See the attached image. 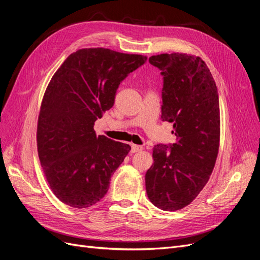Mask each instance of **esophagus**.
<instances>
[{"mask_svg":"<svg viewBox=\"0 0 260 260\" xmlns=\"http://www.w3.org/2000/svg\"><path fill=\"white\" fill-rule=\"evenodd\" d=\"M143 147L141 145H137V144H131V153H137V152H140L142 151Z\"/></svg>","mask_w":260,"mask_h":260,"instance_id":"obj_1","label":"esophagus"}]
</instances>
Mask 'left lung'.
<instances>
[{"instance_id": "obj_1", "label": "left lung", "mask_w": 260, "mask_h": 260, "mask_svg": "<svg viewBox=\"0 0 260 260\" xmlns=\"http://www.w3.org/2000/svg\"><path fill=\"white\" fill-rule=\"evenodd\" d=\"M148 61L161 72V120L174 123L176 142L154 146L146 193L156 207L175 211L193 202L214 170L220 140L218 90L199 56L160 54Z\"/></svg>"}]
</instances>
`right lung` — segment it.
<instances>
[{
  "instance_id": "obj_1",
  "label": "right lung",
  "mask_w": 260,
  "mask_h": 260,
  "mask_svg": "<svg viewBox=\"0 0 260 260\" xmlns=\"http://www.w3.org/2000/svg\"><path fill=\"white\" fill-rule=\"evenodd\" d=\"M147 57L108 49L70 54L46 88L38 119V154L56 198L86 208L104 198L131 146L96 136L94 122L114 105L116 91Z\"/></svg>"
}]
</instances>
